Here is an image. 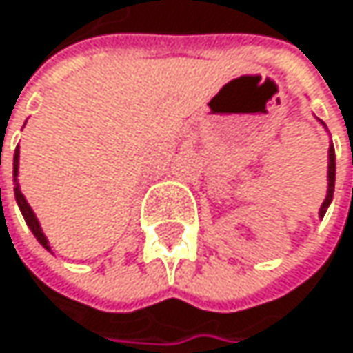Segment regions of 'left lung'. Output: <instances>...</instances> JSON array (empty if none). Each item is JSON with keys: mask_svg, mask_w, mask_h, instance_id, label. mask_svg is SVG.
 Listing matches in <instances>:
<instances>
[{"mask_svg": "<svg viewBox=\"0 0 353 353\" xmlns=\"http://www.w3.org/2000/svg\"><path fill=\"white\" fill-rule=\"evenodd\" d=\"M333 189H335V150H333V143H329V166H327V195H325V201L319 210V218L325 216L327 208L331 205L333 201Z\"/></svg>", "mask_w": 353, "mask_h": 353, "instance_id": "8db88e82", "label": "left lung"}]
</instances>
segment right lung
Wrapping results in <instances>:
<instances>
[{
	"mask_svg": "<svg viewBox=\"0 0 353 353\" xmlns=\"http://www.w3.org/2000/svg\"><path fill=\"white\" fill-rule=\"evenodd\" d=\"M18 164H20V150L16 148V152H14V183H16V187H14V195H16V203H18V208H20V212H22V216H24V220H26V224H28V228L32 230V234L37 236V241L47 249V251H51V247H49V241H47V236H45V232H43V228H41V224H39V220H37V216H34V212H32V208L28 205V201H26V197L22 195V191H20V185H18Z\"/></svg>",
	"mask_w": 353,
	"mask_h": 353,
	"instance_id": "add662e5",
	"label": "right lung"
}]
</instances>
